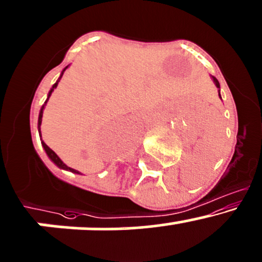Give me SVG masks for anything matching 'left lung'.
Masks as SVG:
<instances>
[{"label":"left lung","mask_w":262,"mask_h":262,"mask_svg":"<svg viewBox=\"0 0 262 262\" xmlns=\"http://www.w3.org/2000/svg\"><path fill=\"white\" fill-rule=\"evenodd\" d=\"M212 79H213V82H214V84H216V86L220 89V82H219V80H217V79L214 78V76H212ZM219 95H220V98H221V94H220V90H219Z\"/></svg>","instance_id":"obj_1"}]
</instances>
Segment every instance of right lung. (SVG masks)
Wrapping results in <instances>:
<instances>
[{
	"mask_svg": "<svg viewBox=\"0 0 262 262\" xmlns=\"http://www.w3.org/2000/svg\"><path fill=\"white\" fill-rule=\"evenodd\" d=\"M66 69H68V66H66V68L64 69V70H62V73H61V75H60L59 80H57L56 82H55L54 85H52V88H51V89H50V92H49V95H48V100H49V98H50L51 93L54 92V89H55V88L57 86V82L60 81V79H61L62 74H64V71L66 70ZM48 100H46V101H48ZM46 101H45V103H46ZM43 108H45V104H43V105H42V108H41V110H40V114H38V123H37V124H38V132H40V125H41V122H42V113H43ZM40 137H41V132H40ZM41 143H42V147H43V149H45L46 154H48V157H49V158H50L51 161L54 162V163L56 164L57 167H59V168H61V169H68V170H70V172H73V173H78V174H80V173H79L78 170H75V169H73V168H70V167H68V166H66V164L64 163V162H62L61 159H60L59 157H57V154L55 153L54 150H52V149H50V148H49L48 145L45 144V143H43V142H41Z\"/></svg>",
	"mask_w": 262,
	"mask_h": 262,
	"instance_id": "1",
	"label": "right lung"
}]
</instances>
